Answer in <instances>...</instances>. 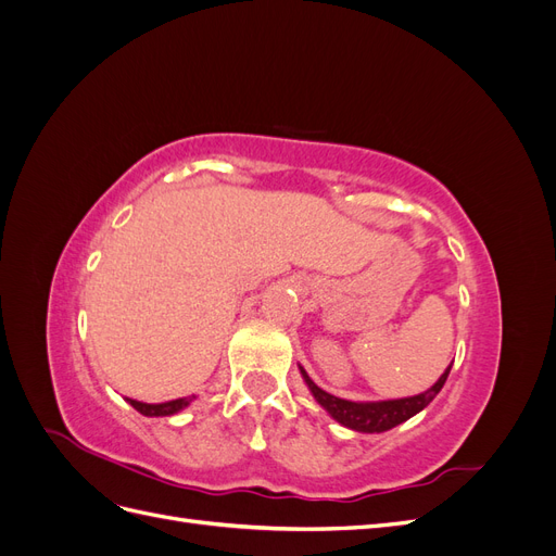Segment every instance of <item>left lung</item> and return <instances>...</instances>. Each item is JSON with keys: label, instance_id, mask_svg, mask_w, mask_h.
I'll return each mask as SVG.
<instances>
[{"label": "left lung", "instance_id": "1", "mask_svg": "<svg viewBox=\"0 0 556 556\" xmlns=\"http://www.w3.org/2000/svg\"><path fill=\"white\" fill-rule=\"evenodd\" d=\"M450 368H452V364L445 368V374L439 378V382L429 387L427 392L415 394V396H406V399H392V401H348V399H339V396H333L325 390H319V387L304 371V366H299V371H301V376H304L315 401L336 419V422L352 429V431L382 433L387 429H394L401 422H406V419H410L419 410H425L429 403L435 399V394L443 390V384L450 376Z\"/></svg>", "mask_w": 556, "mask_h": 556}]
</instances>
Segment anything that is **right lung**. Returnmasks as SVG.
Returning a JSON list of instances; mask_svg holds the SVG:
<instances>
[{"mask_svg":"<svg viewBox=\"0 0 556 556\" xmlns=\"http://www.w3.org/2000/svg\"><path fill=\"white\" fill-rule=\"evenodd\" d=\"M192 399L194 396H185V399H174V401H166V403H143V401H134V399H127V401L146 417H164V415H176L182 408H188Z\"/></svg>","mask_w":556,"mask_h":556,"instance_id":"right-lung-1","label":"right lung"}]
</instances>
